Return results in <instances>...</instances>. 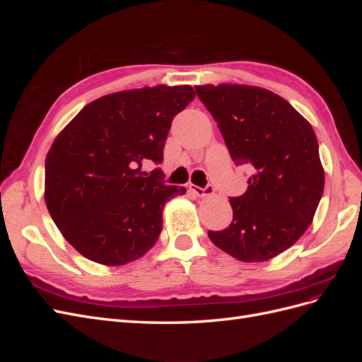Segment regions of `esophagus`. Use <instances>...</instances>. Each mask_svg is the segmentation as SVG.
Listing matches in <instances>:
<instances>
[{
  "instance_id": "34e87169",
  "label": "esophagus",
  "mask_w": 362,
  "mask_h": 362,
  "mask_svg": "<svg viewBox=\"0 0 362 362\" xmlns=\"http://www.w3.org/2000/svg\"><path fill=\"white\" fill-rule=\"evenodd\" d=\"M189 190L193 192L196 196H199V198H204V196H208V194H213L214 193V187H213V185H210V184H208L206 187H198V185L190 184L189 185Z\"/></svg>"
}]
</instances>
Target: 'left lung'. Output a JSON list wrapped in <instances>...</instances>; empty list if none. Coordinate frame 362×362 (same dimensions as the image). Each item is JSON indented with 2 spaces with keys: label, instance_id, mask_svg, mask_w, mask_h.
<instances>
[{
  "label": "left lung",
  "instance_id": "obj_1",
  "mask_svg": "<svg viewBox=\"0 0 362 362\" xmlns=\"http://www.w3.org/2000/svg\"><path fill=\"white\" fill-rule=\"evenodd\" d=\"M235 166L252 175L229 198L233 222L208 231L211 242L245 262L267 261L293 246L313 222L325 187L319 144L308 120L261 87L196 86Z\"/></svg>",
  "mask_w": 362,
  "mask_h": 362
}]
</instances>
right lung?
Masks as SVG:
<instances>
[{
  "mask_svg": "<svg viewBox=\"0 0 362 362\" xmlns=\"http://www.w3.org/2000/svg\"><path fill=\"white\" fill-rule=\"evenodd\" d=\"M194 98L190 86H156L87 104L54 140L45 161V202L81 255L105 266L144 257L163 229L164 204L184 187L157 168L173 117Z\"/></svg>",
  "mask_w": 362,
  "mask_h": 362,
  "instance_id": "obj_1",
  "label": "right lung"
}]
</instances>
